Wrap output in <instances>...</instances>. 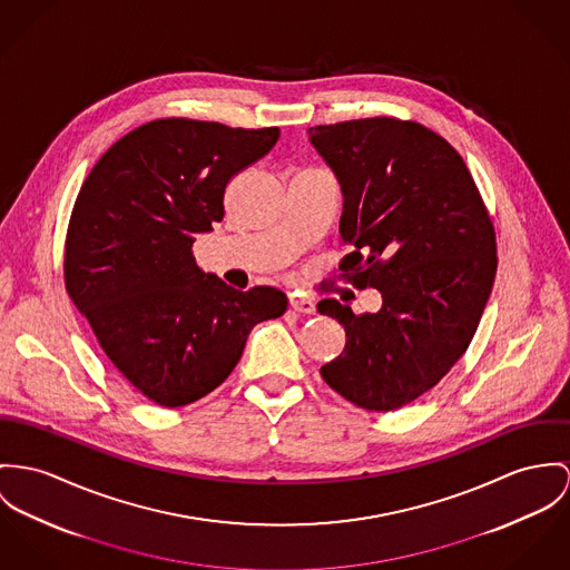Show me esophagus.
I'll list each match as a JSON object with an SVG mask.
<instances>
[{
  "label": "esophagus",
  "mask_w": 570,
  "mask_h": 570,
  "mask_svg": "<svg viewBox=\"0 0 570 570\" xmlns=\"http://www.w3.org/2000/svg\"><path fill=\"white\" fill-rule=\"evenodd\" d=\"M291 307L295 309V312H302V314H314V302L312 299H307L304 295H291Z\"/></svg>",
  "instance_id": "esophagus-1"
}]
</instances>
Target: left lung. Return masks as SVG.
<instances>
[{"label": "left lung", "instance_id": "1", "mask_svg": "<svg viewBox=\"0 0 570 570\" xmlns=\"http://www.w3.org/2000/svg\"><path fill=\"white\" fill-rule=\"evenodd\" d=\"M343 188L338 263L353 288H377L382 309L336 299L345 350L321 366L357 407L391 412L434 389L469 350L497 273V236L462 156L436 131L396 117L309 128Z\"/></svg>", "mask_w": 570, "mask_h": 570}]
</instances>
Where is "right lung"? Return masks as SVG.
<instances>
[{"instance_id":"add662e5","label":"right lung","mask_w":570,"mask_h":570,"mask_svg":"<svg viewBox=\"0 0 570 570\" xmlns=\"http://www.w3.org/2000/svg\"><path fill=\"white\" fill-rule=\"evenodd\" d=\"M279 128L169 117L119 138L90 169L65 238V288L117 371L163 407L220 386L256 323L288 299L240 293L199 271L195 236L225 215L232 177L266 156Z\"/></svg>"}]
</instances>
